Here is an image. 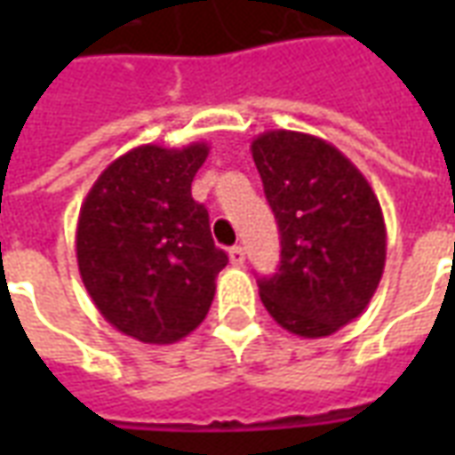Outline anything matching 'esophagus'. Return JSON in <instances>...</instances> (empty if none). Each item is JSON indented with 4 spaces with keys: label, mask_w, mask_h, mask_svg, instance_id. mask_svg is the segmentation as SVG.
Instances as JSON below:
<instances>
[{
    "label": "esophagus",
    "mask_w": 455,
    "mask_h": 455,
    "mask_svg": "<svg viewBox=\"0 0 455 455\" xmlns=\"http://www.w3.org/2000/svg\"><path fill=\"white\" fill-rule=\"evenodd\" d=\"M228 258H231L234 266H243L246 263V251L241 246H231L228 248Z\"/></svg>",
    "instance_id": "obj_1"
}]
</instances>
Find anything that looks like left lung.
Returning <instances> with one entry per match:
<instances>
[{
	"label": "left lung",
	"instance_id": "8db88e82",
	"mask_svg": "<svg viewBox=\"0 0 455 455\" xmlns=\"http://www.w3.org/2000/svg\"><path fill=\"white\" fill-rule=\"evenodd\" d=\"M251 153L280 228V266L258 280L260 299L290 334L331 336L380 285V202L361 170L312 133L266 131Z\"/></svg>",
	"mask_w": 455,
	"mask_h": 455
}]
</instances>
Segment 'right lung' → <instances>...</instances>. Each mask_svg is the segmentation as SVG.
<instances>
[{
    "mask_svg": "<svg viewBox=\"0 0 455 455\" xmlns=\"http://www.w3.org/2000/svg\"><path fill=\"white\" fill-rule=\"evenodd\" d=\"M207 143L139 146L107 165L77 219V267L102 316L143 343H175L207 316L228 258L192 180Z\"/></svg>",
    "mask_w": 455,
    "mask_h": 455,
    "instance_id": "obj_1",
    "label": "right lung"
}]
</instances>
